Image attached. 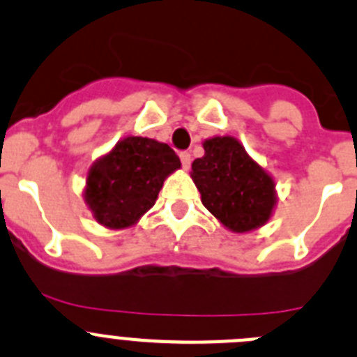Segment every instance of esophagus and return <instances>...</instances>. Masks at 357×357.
<instances>
[{"instance_id": "1", "label": "esophagus", "mask_w": 357, "mask_h": 357, "mask_svg": "<svg viewBox=\"0 0 357 357\" xmlns=\"http://www.w3.org/2000/svg\"><path fill=\"white\" fill-rule=\"evenodd\" d=\"M179 158H181L183 169H185V171H188L190 163H192V156H190V153L188 151H183L181 155H179Z\"/></svg>"}]
</instances>
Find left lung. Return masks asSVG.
I'll return each instance as SVG.
<instances>
[{
	"label": "left lung",
	"mask_w": 357,
	"mask_h": 357,
	"mask_svg": "<svg viewBox=\"0 0 357 357\" xmlns=\"http://www.w3.org/2000/svg\"><path fill=\"white\" fill-rule=\"evenodd\" d=\"M202 148L204 156L194 160L190 178L204 208L236 234L268 224L278 202L273 176L231 135L206 139Z\"/></svg>",
	"instance_id": "obj_1"
}]
</instances>
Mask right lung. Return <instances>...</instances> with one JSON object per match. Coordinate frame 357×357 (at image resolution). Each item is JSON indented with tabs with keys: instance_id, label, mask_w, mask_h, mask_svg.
I'll return each mask as SVG.
<instances>
[{
	"instance_id": "right-lung-1",
	"label": "right lung",
	"mask_w": 357,
	"mask_h": 357,
	"mask_svg": "<svg viewBox=\"0 0 357 357\" xmlns=\"http://www.w3.org/2000/svg\"><path fill=\"white\" fill-rule=\"evenodd\" d=\"M179 167L167 144L128 135L91 163L84 202L96 224L111 231L128 229L155 206L163 181Z\"/></svg>"
}]
</instances>
